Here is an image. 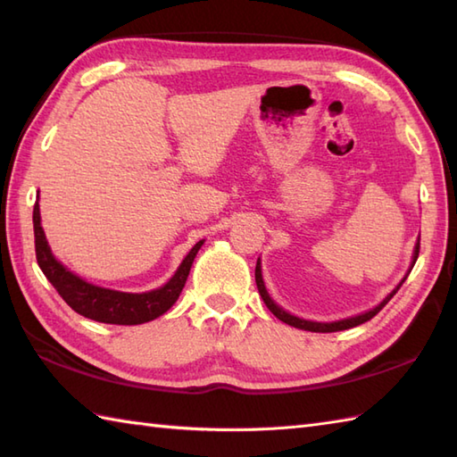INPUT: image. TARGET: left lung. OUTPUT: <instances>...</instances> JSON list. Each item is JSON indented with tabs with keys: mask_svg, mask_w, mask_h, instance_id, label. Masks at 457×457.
I'll return each mask as SVG.
<instances>
[{
	"mask_svg": "<svg viewBox=\"0 0 457 457\" xmlns=\"http://www.w3.org/2000/svg\"><path fill=\"white\" fill-rule=\"evenodd\" d=\"M419 253H420V237H419V244H416V249H414V257H412V267H414V263H416V259H419ZM406 278V277H404ZM404 278H403V283H404ZM255 283H257V288H259V295H261V298H263V303L267 304V308L270 310V312H273L280 322H285V324H288V326H295V328H300V329H308V332H322V334H328V332H339V329H349V328H355V326H359V324H363V322H367V320H371L375 314H378L383 310V306L389 303V300L396 295V290L401 288V285L396 287L393 293L386 296L381 304H378L377 308H373V310H369V312H365V314H359V316H355V318H347V320H339V322H332V324H322V322H308V320H303V318H296V316H293V314H288V312H285L283 308H278L273 300H270V296L267 295V288H265V283H263V277H261V267H259V261H257V267H255Z\"/></svg>",
	"mask_w": 457,
	"mask_h": 457,
	"instance_id": "obj_1",
	"label": "left lung"
}]
</instances>
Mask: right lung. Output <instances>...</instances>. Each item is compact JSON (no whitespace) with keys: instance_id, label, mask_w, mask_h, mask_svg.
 I'll return each instance as SVG.
<instances>
[{"instance_id":"obj_1","label":"right lung","mask_w":457,"mask_h":457,"mask_svg":"<svg viewBox=\"0 0 457 457\" xmlns=\"http://www.w3.org/2000/svg\"><path fill=\"white\" fill-rule=\"evenodd\" d=\"M33 229H35L37 263L41 267L45 277L48 278V283H51L56 288V293L62 296L64 303L71 306L74 312L82 314L84 318L96 320V322L120 324V326L145 324L167 312V310L177 303L179 295L182 293L184 283H187L188 273H190L192 261L204 244V241H198V244L190 249V253L184 257L182 265L179 267V270L174 273V277L167 285L157 290H151V293L129 295V293H118V290L94 287L76 275H72L71 270H66L61 263H58L54 255L51 253V247H48L45 231L41 228L38 202H35V208H33Z\"/></svg>"}]
</instances>
